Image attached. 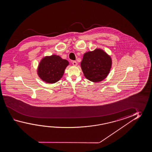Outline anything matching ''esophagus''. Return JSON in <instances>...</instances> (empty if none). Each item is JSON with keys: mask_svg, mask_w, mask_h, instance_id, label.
Returning <instances> with one entry per match:
<instances>
[{"mask_svg": "<svg viewBox=\"0 0 152 152\" xmlns=\"http://www.w3.org/2000/svg\"><path fill=\"white\" fill-rule=\"evenodd\" d=\"M72 64H73V66H76L77 65V61H74L72 62Z\"/></svg>", "mask_w": 152, "mask_h": 152, "instance_id": "obj_1", "label": "esophagus"}]
</instances>
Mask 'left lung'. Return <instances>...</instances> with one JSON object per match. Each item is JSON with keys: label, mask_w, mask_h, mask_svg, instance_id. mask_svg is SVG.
<instances>
[{"label": "left lung", "mask_w": 152, "mask_h": 152, "mask_svg": "<svg viewBox=\"0 0 152 152\" xmlns=\"http://www.w3.org/2000/svg\"><path fill=\"white\" fill-rule=\"evenodd\" d=\"M112 66L110 55L101 49L84 54L81 67L84 76L94 83L103 80L107 77Z\"/></svg>", "instance_id": "8db88e82"}]
</instances>
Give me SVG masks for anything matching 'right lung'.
I'll use <instances>...</instances> for the list:
<instances>
[{"mask_svg": "<svg viewBox=\"0 0 152 152\" xmlns=\"http://www.w3.org/2000/svg\"><path fill=\"white\" fill-rule=\"evenodd\" d=\"M69 65L67 60L58 55L47 56L42 58L37 68V74L47 83L54 84L63 76L65 69Z\"/></svg>", "mask_w": 152, "mask_h": 152, "instance_id": "add662e5", "label": "right lung"}]
</instances>
